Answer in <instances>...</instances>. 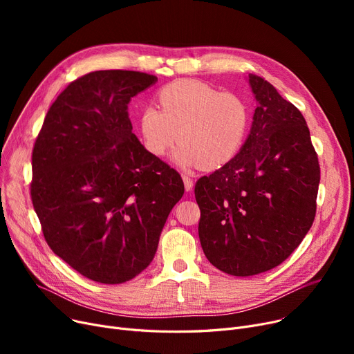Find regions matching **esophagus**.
Listing matches in <instances>:
<instances>
[{"instance_id": "obj_1", "label": "esophagus", "mask_w": 354, "mask_h": 354, "mask_svg": "<svg viewBox=\"0 0 354 354\" xmlns=\"http://www.w3.org/2000/svg\"><path fill=\"white\" fill-rule=\"evenodd\" d=\"M182 179H183V183H185V189H187L188 192L192 191V187H194L192 178L188 174H182Z\"/></svg>"}]
</instances>
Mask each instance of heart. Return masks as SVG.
<instances>
[{
  "instance_id": "obj_1",
  "label": "heart",
  "mask_w": 354,
  "mask_h": 354,
  "mask_svg": "<svg viewBox=\"0 0 354 354\" xmlns=\"http://www.w3.org/2000/svg\"><path fill=\"white\" fill-rule=\"evenodd\" d=\"M158 102L160 109L146 106L139 119L142 143L151 155L163 156L178 139L172 158L179 166L218 169L243 147L250 111L234 93L183 79L162 87Z\"/></svg>"
}]
</instances>
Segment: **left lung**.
I'll return each instance as SVG.
<instances>
[{
  "label": "left lung",
  "instance_id": "left-lung-1",
  "mask_svg": "<svg viewBox=\"0 0 354 354\" xmlns=\"http://www.w3.org/2000/svg\"><path fill=\"white\" fill-rule=\"evenodd\" d=\"M257 100L239 153L195 185L208 261L235 277L266 272L301 244L315 216L319 158L301 111L250 74Z\"/></svg>",
  "mask_w": 354,
  "mask_h": 354
}]
</instances>
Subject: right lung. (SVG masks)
I'll return each instance as SVG.
<instances>
[{
  "label": "right lung",
  "mask_w": 354,
  "mask_h": 354,
  "mask_svg": "<svg viewBox=\"0 0 354 354\" xmlns=\"http://www.w3.org/2000/svg\"><path fill=\"white\" fill-rule=\"evenodd\" d=\"M156 76L100 70L71 82L48 109L32 149L34 211L48 247L102 284L152 263L180 175L132 133L127 104Z\"/></svg>",
  "instance_id": "obj_1"
}]
</instances>
